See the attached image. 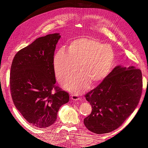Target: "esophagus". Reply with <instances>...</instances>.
I'll return each mask as SVG.
<instances>
[{
	"label": "esophagus",
	"instance_id": "1",
	"mask_svg": "<svg viewBox=\"0 0 148 148\" xmlns=\"http://www.w3.org/2000/svg\"><path fill=\"white\" fill-rule=\"evenodd\" d=\"M71 99H72V100H73V101H75L80 100V98L78 97V96L75 95H71Z\"/></svg>",
	"mask_w": 148,
	"mask_h": 148
}]
</instances>
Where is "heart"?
<instances>
[{
	"mask_svg": "<svg viewBox=\"0 0 148 148\" xmlns=\"http://www.w3.org/2000/svg\"><path fill=\"white\" fill-rule=\"evenodd\" d=\"M115 60L114 49L95 38H80L70 42L68 50L61 48L53 57L56 76L60 83H65L79 70L82 73L65 87L75 94L104 80L113 68Z\"/></svg>",
	"mask_w": 148,
	"mask_h": 148,
	"instance_id": "1",
	"label": "heart"
}]
</instances>
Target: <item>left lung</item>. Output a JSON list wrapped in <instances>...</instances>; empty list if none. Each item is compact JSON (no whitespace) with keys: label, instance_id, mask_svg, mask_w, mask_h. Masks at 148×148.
Returning a JSON list of instances; mask_svg holds the SVG:
<instances>
[{"label":"left lung","instance_id":"1","mask_svg":"<svg viewBox=\"0 0 148 148\" xmlns=\"http://www.w3.org/2000/svg\"><path fill=\"white\" fill-rule=\"evenodd\" d=\"M142 89L140 69L115 66L101 84L85 95L92 109L84 119V125L96 134L115 130L136 109Z\"/></svg>","mask_w":148,"mask_h":148}]
</instances>
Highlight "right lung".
Masks as SVG:
<instances>
[{"instance_id": "obj_1", "label": "right lung", "mask_w": 148, "mask_h": 148, "mask_svg": "<svg viewBox=\"0 0 148 148\" xmlns=\"http://www.w3.org/2000/svg\"><path fill=\"white\" fill-rule=\"evenodd\" d=\"M59 33L35 40L18 52L12 64L10 86L17 110L34 127L44 128L55 123L60 107L69 95L56 86L53 56Z\"/></svg>"}]
</instances>
